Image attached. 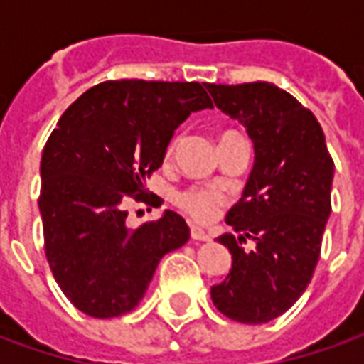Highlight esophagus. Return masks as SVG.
Segmentation results:
<instances>
[{"instance_id":"esophagus-1","label":"esophagus","mask_w":364,"mask_h":364,"mask_svg":"<svg viewBox=\"0 0 364 364\" xmlns=\"http://www.w3.org/2000/svg\"><path fill=\"white\" fill-rule=\"evenodd\" d=\"M191 237L197 240V242H210V236L203 228H198V226H191Z\"/></svg>"}]
</instances>
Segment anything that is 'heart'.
<instances>
[{
	"instance_id": "1",
	"label": "heart",
	"mask_w": 364,
	"mask_h": 364,
	"mask_svg": "<svg viewBox=\"0 0 364 364\" xmlns=\"http://www.w3.org/2000/svg\"><path fill=\"white\" fill-rule=\"evenodd\" d=\"M173 148L175 142H171L169 151H173ZM177 203L185 213L189 214L191 218H195L198 222H208L218 214L220 206L224 205V197L216 191L189 189L183 191L181 195L177 197Z\"/></svg>"
}]
</instances>
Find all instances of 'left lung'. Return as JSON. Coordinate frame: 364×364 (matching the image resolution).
Returning <instances> with one entry per match:
<instances>
[{"label": "left lung", "instance_id": "left-lung-1", "mask_svg": "<svg viewBox=\"0 0 364 364\" xmlns=\"http://www.w3.org/2000/svg\"><path fill=\"white\" fill-rule=\"evenodd\" d=\"M214 105L242 122L255 161L240 203L226 214L234 234L226 279L210 289L230 320L265 323L289 310L312 281L331 213L333 159L320 122L274 83H208ZM252 239L254 250L241 247Z\"/></svg>", "mask_w": 364, "mask_h": 364}]
</instances>
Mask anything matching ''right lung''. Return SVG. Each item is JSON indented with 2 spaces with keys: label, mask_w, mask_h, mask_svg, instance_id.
I'll return each mask as SVG.
<instances>
[{
  "label": "right lung",
  "mask_w": 364,
  "mask_h": 364,
  "mask_svg": "<svg viewBox=\"0 0 364 364\" xmlns=\"http://www.w3.org/2000/svg\"><path fill=\"white\" fill-rule=\"evenodd\" d=\"M213 109L197 82L120 80L70 105L41 159L44 252L68 300L93 318H114L142 300L159 259L189 240L173 210L140 228L127 224L130 198L166 158L191 112Z\"/></svg>",
  "instance_id": "1"
}]
</instances>
